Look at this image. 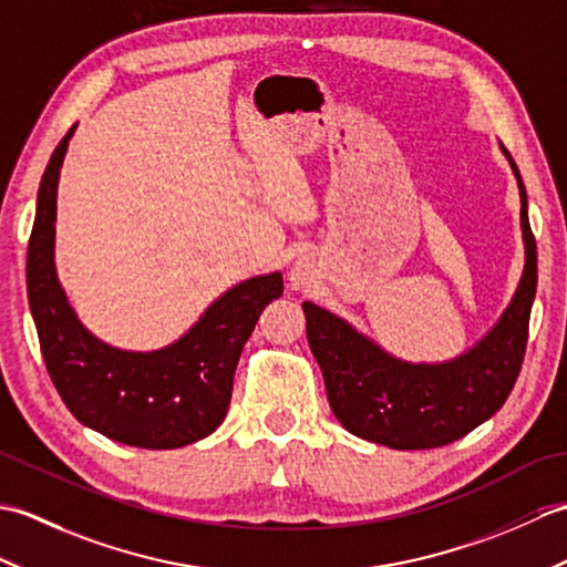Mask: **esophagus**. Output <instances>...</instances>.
<instances>
[{
    "instance_id": "obj_1",
    "label": "esophagus",
    "mask_w": 567,
    "mask_h": 567,
    "mask_svg": "<svg viewBox=\"0 0 567 567\" xmlns=\"http://www.w3.org/2000/svg\"><path fill=\"white\" fill-rule=\"evenodd\" d=\"M311 282H315V270H311V265L307 260H297L290 268V285L295 290H307Z\"/></svg>"
}]
</instances>
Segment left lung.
I'll return each instance as SVG.
<instances>
[{"instance_id": "obj_1", "label": "left lung", "mask_w": 567, "mask_h": 567, "mask_svg": "<svg viewBox=\"0 0 567 567\" xmlns=\"http://www.w3.org/2000/svg\"><path fill=\"white\" fill-rule=\"evenodd\" d=\"M499 148L519 185L524 272L509 307L473 348L445 363H409L346 319L311 302L302 305L331 412L358 439L394 451L439 449L495 416L519 378L538 282L536 238L519 167L502 143Z\"/></svg>"}]
</instances>
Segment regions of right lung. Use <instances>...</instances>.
<instances>
[{
  "instance_id": "add662e5",
  "label": "right lung",
  "mask_w": 567,
  "mask_h": 567,
  "mask_svg": "<svg viewBox=\"0 0 567 567\" xmlns=\"http://www.w3.org/2000/svg\"><path fill=\"white\" fill-rule=\"evenodd\" d=\"M72 126L41 177L27 256L29 307L58 394L80 424L102 436L163 451L221 426L234 372L260 311L282 295V275L234 285L199 321L158 351H122L82 327L55 272V197Z\"/></svg>"
}]
</instances>
